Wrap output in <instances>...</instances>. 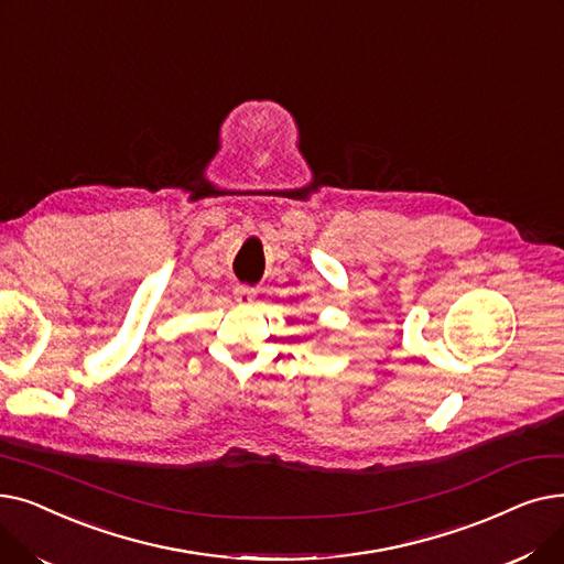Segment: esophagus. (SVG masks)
<instances>
[{"label": "esophagus", "mask_w": 564, "mask_h": 564, "mask_svg": "<svg viewBox=\"0 0 564 564\" xmlns=\"http://www.w3.org/2000/svg\"><path fill=\"white\" fill-rule=\"evenodd\" d=\"M234 299H236V303H240V305H252L254 299H257V291L250 289V286H236V289H234Z\"/></svg>", "instance_id": "1"}]
</instances>
